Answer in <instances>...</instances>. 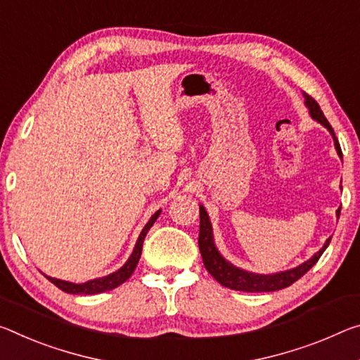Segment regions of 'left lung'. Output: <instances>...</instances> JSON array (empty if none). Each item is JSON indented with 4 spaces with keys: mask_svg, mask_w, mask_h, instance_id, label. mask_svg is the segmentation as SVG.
Listing matches in <instances>:
<instances>
[{
    "mask_svg": "<svg viewBox=\"0 0 360 360\" xmlns=\"http://www.w3.org/2000/svg\"><path fill=\"white\" fill-rule=\"evenodd\" d=\"M303 96H304V104L307 108H309L311 117L330 131V134H332V138L335 141V149L341 157L343 153H341L340 142L336 139L332 124H330L328 120L325 118L323 112L321 110V107H319L316 99H312L311 96L306 93H303ZM340 210L341 208L336 210V216H338V218H340ZM328 243H330V238L323 243V247L319 250L312 258L304 261L303 264L293 267V269L276 272V274H266V276L264 274L243 271L240 267L233 266L232 262H229L226 258H222V255L218 252V248H216L214 240H213V227H211L208 213L205 211L203 205H200V233H198V247H200L203 264L207 267V271L222 285V287H227L231 290L261 293V292H277V290L287 288L298 281V278L303 277L304 274L309 271L314 264H316L319 258L322 256V253L325 252V248L328 247Z\"/></svg>",
    "mask_w": 360,
    "mask_h": 360,
    "instance_id": "left-lung-1",
    "label": "left lung"
}]
</instances>
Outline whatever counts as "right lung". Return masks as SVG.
I'll return each mask as SVG.
<instances>
[{"label":"right lung","instance_id":"right-lung-1","mask_svg":"<svg viewBox=\"0 0 360 360\" xmlns=\"http://www.w3.org/2000/svg\"><path fill=\"white\" fill-rule=\"evenodd\" d=\"M160 213H162V210H158L152 214V218L144 226V229H142L138 242H136V247L133 250V253H131L128 261L124 262V264L120 267L118 271L108 274V276H105V277L94 278V281H88L84 283H72V282H65V281H60V278H54V277H49V276H46V278L49 282H53L57 288H60L62 292L72 293V295H98V293L108 292V290L117 288L118 285L127 282L128 278L131 277V274L134 272L136 266H138V262H139L141 253H142V243H144V238L147 236V232H149V229L153 226V222L157 221Z\"/></svg>","mask_w":360,"mask_h":360}]
</instances>
